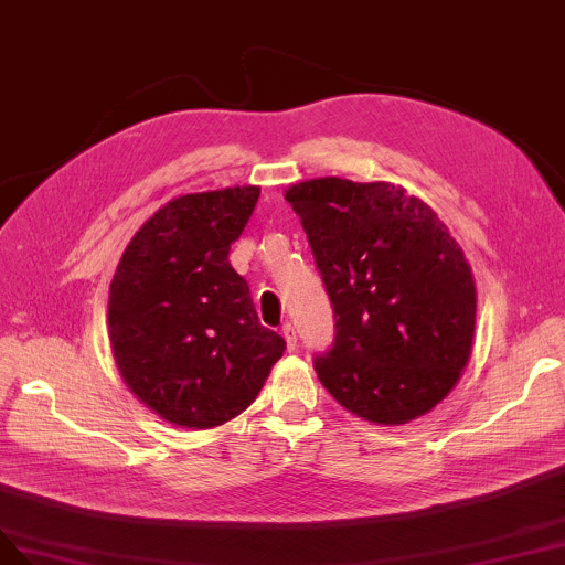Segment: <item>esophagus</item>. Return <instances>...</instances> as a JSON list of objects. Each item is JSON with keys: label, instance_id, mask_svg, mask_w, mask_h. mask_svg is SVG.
<instances>
[{"label": "esophagus", "instance_id": "esophagus-1", "mask_svg": "<svg viewBox=\"0 0 565 565\" xmlns=\"http://www.w3.org/2000/svg\"><path fill=\"white\" fill-rule=\"evenodd\" d=\"M281 335H284V340H286L288 351H294V349L298 347V332H296V328H294V326H290V323H284V326H281Z\"/></svg>", "mask_w": 565, "mask_h": 565}]
</instances>
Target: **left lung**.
Masks as SVG:
<instances>
[{
    "instance_id": "left-lung-1",
    "label": "left lung",
    "mask_w": 565,
    "mask_h": 565,
    "mask_svg": "<svg viewBox=\"0 0 565 565\" xmlns=\"http://www.w3.org/2000/svg\"><path fill=\"white\" fill-rule=\"evenodd\" d=\"M284 198L335 317V340L315 359L321 384L372 424L430 412L470 359L477 311L470 265L447 225L384 181L309 179Z\"/></svg>"
}]
</instances>
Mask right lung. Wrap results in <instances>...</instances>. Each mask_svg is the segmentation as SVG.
Segmentation results:
<instances>
[{
  "instance_id": "add662e5",
  "label": "right lung",
  "mask_w": 565,
  "mask_h": 565,
  "mask_svg": "<svg viewBox=\"0 0 565 565\" xmlns=\"http://www.w3.org/2000/svg\"><path fill=\"white\" fill-rule=\"evenodd\" d=\"M258 185L191 193L146 221L109 288V340L125 384L164 422L214 428L256 401L286 342L260 326L227 260Z\"/></svg>"
}]
</instances>
